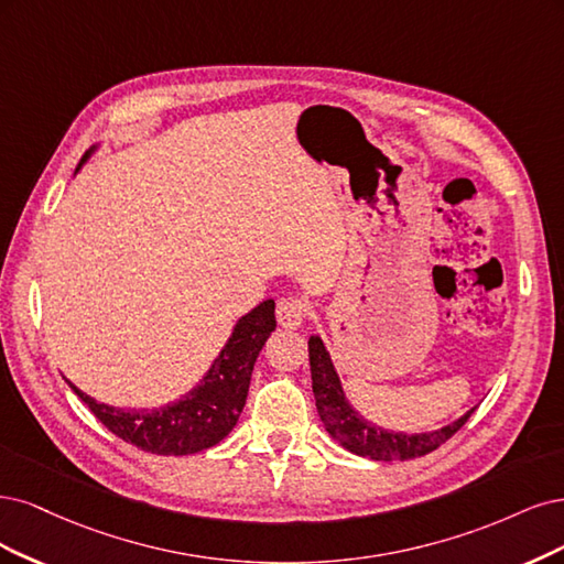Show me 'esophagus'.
Wrapping results in <instances>:
<instances>
[{
	"label": "esophagus",
	"mask_w": 564,
	"mask_h": 564,
	"mask_svg": "<svg viewBox=\"0 0 564 564\" xmlns=\"http://www.w3.org/2000/svg\"><path fill=\"white\" fill-rule=\"evenodd\" d=\"M306 312H308V308H306L304 300H300V297H283L276 304V321H279L281 328L295 330V328H300V325L304 323Z\"/></svg>",
	"instance_id": "esophagus-1"
}]
</instances>
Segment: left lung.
Returning <instances> with one entry per match:
<instances>
[{
	"mask_svg": "<svg viewBox=\"0 0 564 564\" xmlns=\"http://www.w3.org/2000/svg\"><path fill=\"white\" fill-rule=\"evenodd\" d=\"M308 366H312V389L316 398V410L321 422L333 438L358 457L375 459V462H393V459H414L424 454L438 449L445 441L457 433L474 410L462 414L459 420L426 433H403L389 431L368 422L349 401L341 389L339 375L333 366V358L325 349V344L318 335L308 337Z\"/></svg>",
	"mask_w": 564,
	"mask_h": 564,
	"instance_id": "left-lung-1",
	"label": "left lung"
}]
</instances>
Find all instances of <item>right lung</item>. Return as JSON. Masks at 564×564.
Returning <instances> with one entry per match:
<instances>
[{
	"instance_id": "right-lung-1",
	"label": "right lung",
	"mask_w": 564,
	"mask_h": 564,
	"mask_svg": "<svg viewBox=\"0 0 564 564\" xmlns=\"http://www.w3.org/2000/svg\"><path fill=\"white\" fill-rule=\"evenodd\" d=\"M94 152L96 144L82 156L77 171ZM274 328V300H267L236 321L223 351L217 354L208 372L189 393L175 403L154 410H123L98 403L96 398L77 389L69 379L65 381L88 405V410L121 441L144 452L163 454V457L196 454L227 438L229 431L239 422L248 398L252 368H256L264 341Z\"/></svg>"
}]
</instances>
